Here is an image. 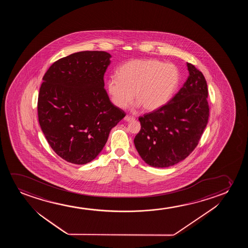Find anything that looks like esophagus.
<instances>
[{"mask_svg": "<svg viewBox=\"0 0 248 248\" xmlns=\"http://www.w3.org/2000/svg\"><path fill=\"white\" fill-rule=\"evenodd\" d=\"M124 120L127 121V122H131V121L135 120V118L131 117V116L126 115L125 117H124Z\"/></svg>", "mask_w": 248, "mask_h": 248, "instance_id": "esophagus-1", "label": "esophagus"}]
</instances>
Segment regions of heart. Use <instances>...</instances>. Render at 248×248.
Segmentation results:
<instances>
[{
	"label": "heart",
	"instance_id": "1",
	"mask_svg": "<svg viewBox=\"0 0 248 248\" xmlns=\"http://www.w3.org/2000/svg\"><path fill=\"white\" fill-rule=\"evenodd\" d=\"M175 65L156 59H134L123 64L118 76L107 80V91L112 103L125 108L134 97L146 111L162 108L172 98L180 83Z\"/></svg>",
	"mask_w": 248,
	"mask_h": 248
}]
</instances>
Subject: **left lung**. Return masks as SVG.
Wrapping results in <instances>:
<instances>
[{"label":"left lung","instance_id":"obj_1","mask_svg":"<svg viewBox=\"0 0 248 248\" xmlns=\"http://www.w3.org/2000/svg\"><path fill=\"white\" fill-rule=\"evenodd\" d=\"M190 75L183 87L160 108L140 117V130L134 143L145 163L155 168L173 166L197 147L209 117L207 81L187 62Z\"/></svg>","mask_w":248,"mask_h":248}]
</instances>
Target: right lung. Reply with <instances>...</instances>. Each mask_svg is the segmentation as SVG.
Masks as SVG:
<instances>
[{"instance_id": "right-lung-1", "label": "right lung", "mask_w": 248, "mask_h": 248, "mask_svg": "<svg viewBox=\"0 0 248 248\" xmlns=\"http://www.w3.org/2000/svg\"><path fill=\"white\" fill-rule=\"evenodd\" d=\"M110 58L106 51L76 52L55 62L43 77L39 123L52 150L68 163L95 159L111 129L126 115L104 89Z\"/></svg>"}]
</instances>
